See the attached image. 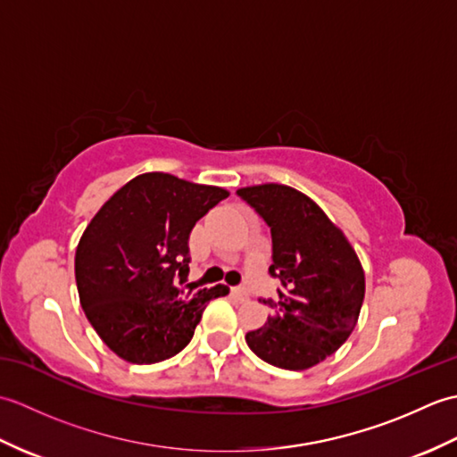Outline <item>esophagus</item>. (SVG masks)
<instances>
[{
	"mask_svg": "<svg viewBox=\"0 0 457 457\" xmlns=\"http://www.w3.org/2000/svg\"><path fill=\"white\" fill-rule=\"evenodd\" d=\"M231 293H234L239 300H247L249 298V290L245 287H234V288H231Z\"/></svg>",
	"mask_w": 457,
	"mask_h": 457,
	"instance_id": "esophagus-1",
	"label": "esophagus"
}]
</instances>
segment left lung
<instances>
[{
	"label": "left lung",
	"instance_id": "obj_1",
	"mask_svg": "<svg viewBox=\"0 0 457 457\" xmlns=\"http://www.w3.org/2000/svg\"><path fill=\"white\" fill-rule=\"evenodd\" d=\"M270 228L278 298H261L273 314L245 342L263 361L303 371L336 353L353 332L365 273L344 231L306 194L285 184L239 188Z\"/></svg>",
	"mask_w": 457,
	"mask_h": 457
}]
</instances>
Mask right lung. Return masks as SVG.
I'll list each match as a JSON object with an SVG mask.
<instances>
[{
  "label": "right lung",
  "mask_w": 457,
  "mask_h": 457,
  "mask_svg": "<svg viewBox=\"0 0 457 457\" xmlns=\"http://www.w3.org/2000/svg\"><path fill=\"white\" fill-rule=\"evenodd\" d=\"M229 192L167 172H145L104 204L76 247L74 273L86 318L115 355L149 365L190 344L204 308L226 296L192 293L188 237Z\"/></svg>",
  "instance_id": "right-lung-1"
}]
</instances>
